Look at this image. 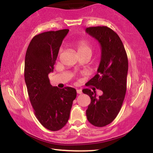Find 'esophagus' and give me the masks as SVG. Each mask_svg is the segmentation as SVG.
Here are the masks:
<instances>
[{
    "label": "esophagus",
    "mask_w": 153,
    "mask_h": 153,
    "mask_svg": "<svg viewBox=\"0 0 153 153\" xmlns=\"http://www.w3.org/2000/svg\"><path fill=\"white\" fill-rule=\"evenodd\" d=\"M77 93L78 94H81L82 93V89H77Z\"/></svg>",
    "instance_id": "obj_1"
}]
</instances>
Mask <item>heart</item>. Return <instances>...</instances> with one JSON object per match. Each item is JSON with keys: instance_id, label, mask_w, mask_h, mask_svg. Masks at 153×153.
Wrapping results in <instances>:
<instances>
[{"instance_id": "heart-1", "label": "heart", "mask_w": 153, "mask_h": 153, "mask_svg": "<svg viewBox=\"0 0 153 153\" xmlns=\"http://www.w3.org/2000/svg\"><path fill=\"white\" fill-rule=\"evenodd\" d=\"M76 50L78 54H83V53H89L91 55L92 51H93V48H92L91 45L87 42V41H79L76 43L75 44Z\"/></svg>"}]
</instances>
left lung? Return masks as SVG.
<instances>
[{
	"label": "left lung",
	"mask_w": 153,
	"mask_h": 153,
	"mask_svg": "<svg viewBox=\"0 0 153 153\" xmlns=\"http://www.w3.org/2000/svg\"><path fill=\"white\" fill-rule=\"evenodd\" d=\"M86 32L100 43L101 59L97 74L87 83L102 91L97 97L96 91L82 90L91 98L86 111L87 120L96 127L111 123L120 110L127 89L128 60L119 35L107 26L89 27Z\"/></svg>",
	"instance_id": "obj_1"
}]
</instances>
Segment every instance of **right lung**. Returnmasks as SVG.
Returning a JSON list of instances; mask_svg holds the SVG:
<instances>
[{
    "label": "right lung",
    "instance_id": "1",
    "mask_svg": "<svg viewBox=\"0 0 153 153\" xmlns=\"http://www.w3.org/2000/svg\"><path fill=\"white\" fill-rule=\"evenodd\" d=\"M68 31H48L34 36L25 54L24 77L30 100L36 119L51 131L59 130L65 126L73 101L76 98L74 88L53 87L48 78Z\"/></svg>",
    "mask_w": 153,
    "mask_h": 153
}]
</instances>
